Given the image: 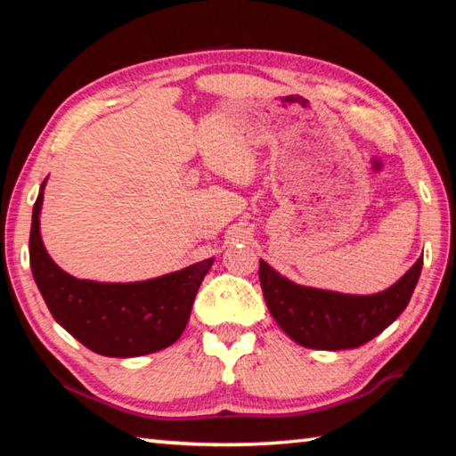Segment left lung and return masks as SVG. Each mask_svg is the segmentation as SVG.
<instances>
[{
	"label": "left lung",
	"instance_id": "left-lung-1",
	"mask_svg": "<svg viewBox=\"0 0 456 456\" xmlns=\"http://www.w3.org/2000/svg\"><path fill=\"white\" fill-rule=\"evenodd\" d=\"M422 257L392 285L374 296H350L289 281L259 259V281L273 320L293 342L314 350H348L370 342L411 302Z\"/></svg>",
	"mask_w": 456,
	"mask_h": 456
}]
</instances>
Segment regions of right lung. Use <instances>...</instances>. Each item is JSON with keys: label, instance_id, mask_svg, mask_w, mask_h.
Listing matches in <instances>:
<instances>
[{"label": "right lung", "instance_id": "obj_1", "mask_svg": "<svg viewBox=\"0 0 456 456\" xmlns=\"http://www.w3.org/2000/svg\"><path fill=\"white\" fill-rule=\"evenodd\" d=\"M40 187L29 231V265L45 305L61 328L88 350L110 358H134L167 348L181 338L211 259L181 272L134 283L76 280L53 264L40 235Z\"/></svg>", "mask_w": 456, "mask_h": 456}]
</instances>
